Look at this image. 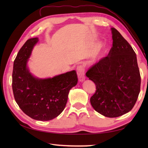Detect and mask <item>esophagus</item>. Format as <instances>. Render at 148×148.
Masks as SVG:
<instances>
[{"label":"esophagus","instance_id":"esophagus-1","mask_svg":"<svg viewBox=\"0 0 148 148\" xmlns=\"http://www.w3.org/2000/svg\"><path fill=\"white\" fill-rule=\"evenodd\" d=\"M77 72L78 75V80L79 82H83L85 79V76H84V69L83 66L82 65H79L77 67Z\"/></svg>","mask_w":148,"mask_h":148}]
</instances>
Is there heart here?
Masks as SVG:
<instances>
[{
    "label": "heart",
    "instance_id": "b5f03b06",
    "mask_svg": "<svg viewBox=\"0 0 148 148\" xmlns=\"http://www.w3.org/2000/svg\"><path fill=\"white\" fill-rule=\"evenodd\" d=\"M104 46L103 45V44H101L100 46H99L97 47L95 53H94L93 60L95 61L97 59L100 58L103 55V53H104Z\"/></svg>",
    "mask_w": 148,
    "mask_h": 148
}]
</instances>
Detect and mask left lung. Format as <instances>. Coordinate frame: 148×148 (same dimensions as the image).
<instances>
[{
	"label": "left lung",
	"instance_id": "1",
	"mask_svg": "<svg viewBox=\"0 0 148 148\" xmlns=\"http://www.w3.org/2000/svg\"><path fill=\"white\" fill-rule=\"evenodd\" d=\"M112 47L107 57L89 69L86 77L96 84L91 104L107 117L127 114L135 106L140 91L141 77L136 56L119 31L111 28Z\"/></svg>",
	"mask_w": 148,
	"mask_h": 148
}]
</instances>
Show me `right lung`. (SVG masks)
<instances>
[{
  "mask_svg": "<svg viewBox=\"0 0 148 148\" xmlns=\"http://www.w3.org/2000/svg\"><path fill=\"white\" fill-rule=\"evenodd\" d=\"M38 38L26 41L13 63L12 89L16 102L23 112L34 120L48 121L65 109L70 89L78 83L75 70L39 78L30 72L28 62Z\"/></svg>",
  "mask_w": 148,
  "mask_h": 148,
  "instance_id": "add662e5",
  "label": "right lung"
}]
</instances>
